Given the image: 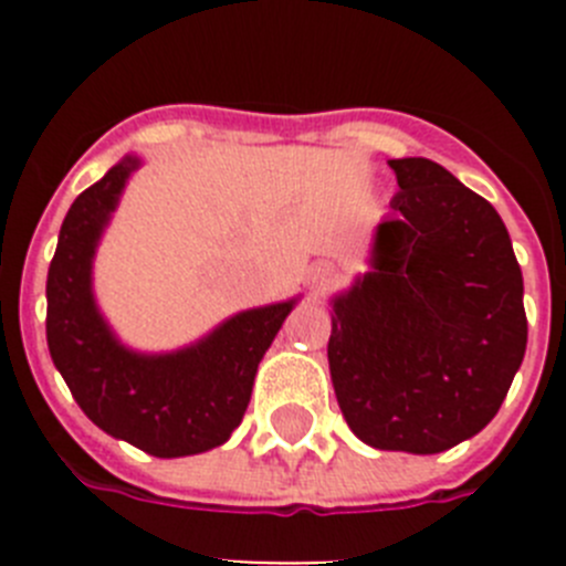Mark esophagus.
Instances as JSON below:
<instances>
[{"instance_id":"esophagus-1","label":"esophagus","mask_w":566,"mask_h":566,"mask_svg":"<svg viewBox=\"0 0 566 566\" xmlns=\"http://www.w3.org/2000/svg\"><path fill=\"white\" fill-rule=\"evenodd\" d=\"M332 272H334V269L326 266V263H323V266H317V269H314V283H317V286L328 283V280H332Z\"/></svg>"}]
</instances>
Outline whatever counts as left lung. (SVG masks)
Returning a JSON list of instances; mask_svg holds the SVG:
<instances>
[{"mask_svg":"<svg viewBox=\"0 0 566 566\" xmlns=\"http://www.w3.org/2000/svg\"><path fill=\"white\" fill-rule=\"evenodd\" d=\"M394 212L371 272L332 300L328 368L345 422L379 451L439 453L496 417L527 348L502 218L428 158L388 161Z\"/></svg>","mask_w":566,"mask_h":566,"instance_id":"obj_1","label":"left lung"}]
</instances>
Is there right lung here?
Masks as SVG:
<instances>
[{"label": "right lung", "mask_w": 566, "mask_h": 566, "mask_svg": "<svg viewBox=\"0 0 566 566\" xmlns=\"http://www.w3.org/2000/svg\"><path fill=\"white\" fill-rule=\"evenodd\" d=\"M138 155L78 195L48 269V348L70 394L109 437L161 459L227 442L247 413L258 365L297 297L223 319L198 343L138 354L118 343L93 297V258Z\"/></svg>", "instance_id": "add662e5"}]
</instances>
